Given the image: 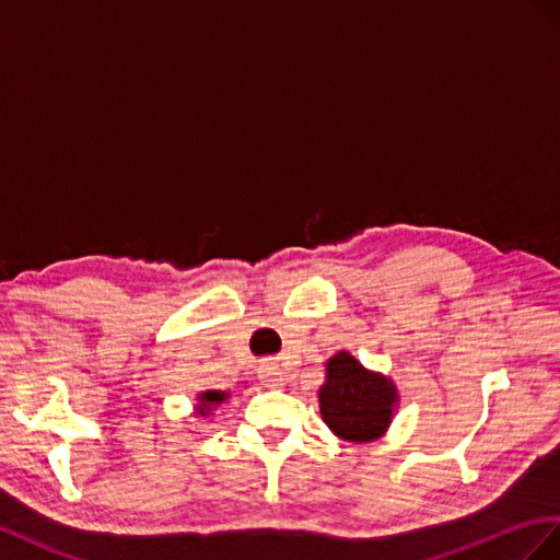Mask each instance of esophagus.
<instances>
[{
  "instance_id": "34e87169",
  "label": "esophagus",
  "mask_w": 560,
  "mask_h": 560,
  "mask_svg": "<svg viewBox=\"0 0 560 560\" xmlns=\"http://www.w3.org/2000/svg\"><path fill=\"white\" fill-rule=\"evenodd\" d=\"M258 377L262 385L267 387H281L283 385V373L279 371V365L275 363H262L258 369Z\"/></svg>"
}]
</instances>
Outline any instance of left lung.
<instances>
[{
  "label": "left lung",
  "instance_id": "1",
  "mask_svg": "<svg viewBox=\"0 0 560 560\" xmlns=\"http://www.w3.org/2000/svg\"><path fill=\"white\" fill-rule=\"evenodd\" d=\"M398 394L389 377L363 369L349 351L328 359L318 410L335 436L354 443L380 439L392 424Z\"/></svg>",
  "mask_w": 560,
  "mask_h": 560
}]
</instances>
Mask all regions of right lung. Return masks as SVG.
<instances>
[{"label": "right lung", "instance_id": "obj_1", "mask_svg": "<svg viewBox=\"0 0 560 560\" xmlns=\"http://www.w3.org/2000/svg\"><path fill=\"white\" fill-rule=\"evenodd\" d=\"M228 398L225 392H203L199 394V412L201 415H209V410L218 404H222Z\"/></svg>", "mask_w": 560, "mask_h": 560}]
</instances>
